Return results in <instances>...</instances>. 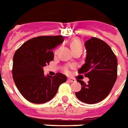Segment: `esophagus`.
Wrapping results in <instances>:
<instances>
[{"instance_id": "34e87169", "label": "esophagus", "mask_w": 128, "mask_h": 128, "mask_svg": "<svg viewBox=\"0 0 128 128\" xmlns=\"http://www.w3.org/2000/svg\"><path fill=\"white\" fill-rule=\"evenodd\" d=\"M68 80L69 82H76V80H75L74 78H68Z\"/></svg>"}]
</instances>
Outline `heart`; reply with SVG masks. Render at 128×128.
Segmentation results:
<instances>
[{"label": "heart", "instance_id": "heart-1", "mask_svg": "<svg viewBox=\"0 0 128 128\" xmlns=\"http://www.w3.org/2000/svg\"><path fill=\"white\" fill-rule=\"evenodd\" d=\"M70 48H71L72 51L78 50V49L82 50V46L81 42L79 40H77V39H75V40H72L71 42H70ZM68 69H69L68 67H66L65 68L66 72H68Z\"/></svg>", "mask_w": 128, "mask_h": 128}]
</instances>
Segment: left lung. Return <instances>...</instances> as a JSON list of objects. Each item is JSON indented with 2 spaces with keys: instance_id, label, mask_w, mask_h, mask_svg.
I'll return each instance as SVG.
<instances>
[{
  "instance_id": "1",
  "label": "left lung",
  "mask_w": 128,
  "mask_h": 128,
  "mask_svg": "<svg viewBox=\"0 0 128 128\" xmlns=\"http://www.w3.org/2000/svg\"><path fill=\"white\" fill-rule=\"evenodd\" d=\"M86 63L79 69V74L89 78L88 84L78 80L81 90L76 92L78 100L95 104L104 100L110 92L118 76V60L111 48L98 38H91L85 42Z\"/></svg>"
}]
</instances>
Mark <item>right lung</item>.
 I'll list each match as a JSON object with an SVG mask.
<instances>
[{"instance_id":"add662e5","label":"right lung","mask_w":128,"mask_h":128,"mask_svg":"<svg viewBox=\"0 0 128 128\" xmlns=\"http://www.w3.org/2000/svg\"><path fill=\"white\" fill-rule=\"evenodd\" d=\"M64 41L62 36H38L24 42L13 56L12 78L27 100L41 104L56 95L59 86L67 80L60 72L45 76L42 68L53 60V48Z\"/></svg>"}]
</instances>
